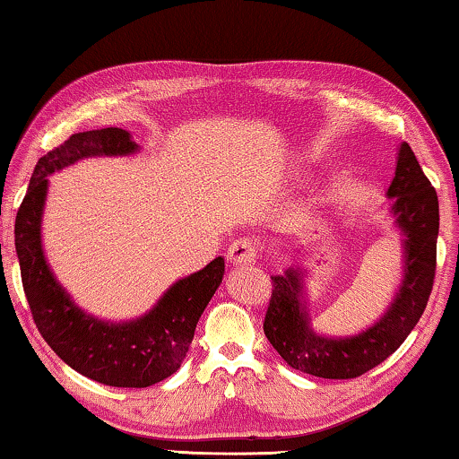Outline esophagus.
I'll return each instance as SVG.
<instances>
[{
	"mask_svg": "<svg viewBox=\"0 0 459 459\" xmlns=\"http://www.w3.org/2000/svg\"><path fill=\"white\" fill-rule=\"evenodd\" d=\"M227 259L230 265H247L253 264L257 259V249L253 241L249 238H237V241L230 243L229 253H227Z\"/></svg>",
	"mask_w": 459,
	"mask_h": 459,
	"instance_id": "obj_1",
	"label": "esophagus"
}]
</instances>
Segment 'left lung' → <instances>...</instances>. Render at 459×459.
Returning <instances> with one entry per match:
<instances>
[{
	"mask_svg": "<svg viewBox=\"0 0 459 459\" xmlns=\"http://www.w3.org/2000/svg\"><path fill=\"white\" fill-rule=\"evenodd\" d=\"M387 212L402 237V282L392 303L371 325L352 336L313 330L305 270L290 265L272 276V300L264 332L284 362L324 379H354L394 354L414 330L433 289L439 237V200L412 148L400 143L395 175L385 191Z\"/></svg>",
	"mask_w": 459,
	"mask_h": 459,
	"instance_id": "obj_1",
	"label": "left lung"
}]
</instances>
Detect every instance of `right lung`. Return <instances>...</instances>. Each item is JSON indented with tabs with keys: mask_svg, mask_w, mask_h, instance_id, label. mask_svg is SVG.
Listing matches in <instances>:
<instances>
[{
	"mask_svg": "<svg viewBox=\"0 0 459 459\" xmlns=\"http://www.w3.org/2000/svg\"><path fill=\"white\" fill-rule=\"evenodd\" d=\"M135 152L140 146L121 127L74 134L39 159L13 227L24 295L40 336L74 371L113 387H148L179 371L197 321L224 276V257L212 259L170 284L152 309L127 321L94 317L59 284L43 249L49 177L84 159Z\"/></svg>",
	"mask_w": 459,
	"mask_h": 459,
	"instance_id": "right-lung-1",
	"label": "right lung"
}]
</instances>
